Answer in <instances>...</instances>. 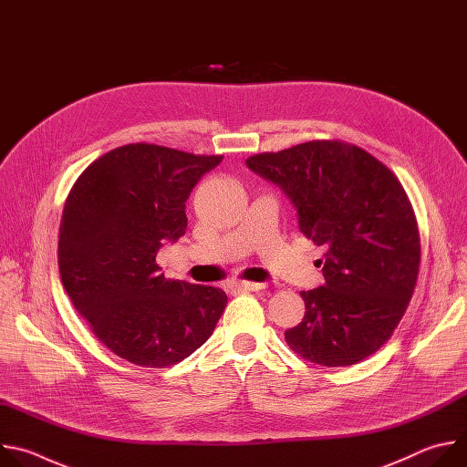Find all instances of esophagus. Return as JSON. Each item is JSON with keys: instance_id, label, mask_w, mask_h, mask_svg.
I'll return each instance as SVG.
<instances>
[{"instance_id": "obj_1", "label": "esophagus", "mask_w": 467, "mask_h": 467, "mask_svg": "<svg viewBox=\"0 0 467 467\" xmlns=\"http://www.w3.org/2000/svg\"><path fill=\"white\" fill-rule=\"evenodd\" d=\"M233 288L245 290V292H256V290H262L264 285L262 283H249V281H236V283H233Z\"/></svg>"}]
</instances>
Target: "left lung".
Here are the masks:
<instances>
[{"label": "left lung", "instance_id": "left-lung-1", "mask_svg": "<svg viewBox=\"0 0 467 467\" xmlns=\"http://www.w3.org/2000/svg\"><path fill=\"white\" fill-rule=\"evenodd\" d=\"M277 184L297 211L299 231L325 245V285L301 292L305 317L285 332L299 357L351 366L380 349L416 288L420 231L397 177L368 151L312 140L245 161Z\"/></svg>", "mask_w": 467, "mask_h": 467}]
</instances>
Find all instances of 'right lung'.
Listing matches in <instances>:
<instances>
[{
    "label": "right lung",
    "instance_id": "1",
    "mask_svg": "<svg viewBox=\"0 0 467 467\" xmlns=\"http://www.w3.org/2000/svg\"><path fill=\"white\" fill-rule=\"evenodd\" d=\"M222 155L127 144L94 161L66 197L58 272L94 335L119 358L173 366L202 348L225 310L220 288L171 281L157 253L186 231V199Z\"/></svg>",
    "mask_w": 467,
    "mask_h": 467
}]
</instances>
